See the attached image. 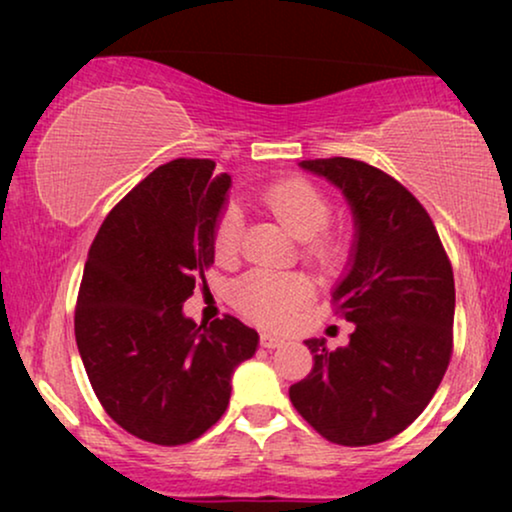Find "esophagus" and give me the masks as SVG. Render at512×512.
<instances>
[{"instance_id": "obj_1", "label": "esophagus", "mask_w": 512, "mask_h": 512, "mask_svg": "<svg viewBox=\"0 0 512 512\" xmlns=\"http://www.w3.org/2000/svg\"><path fill=\"white\" fill-rule=\"evenodd\" d=\"M261 345L268 347V349H275V347H279V345H284V338H282V335H277V333L263 331V333H261Z\"/></svg>"}]
</instances>
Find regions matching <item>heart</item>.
<instances>
[{
	"label": "heart",
	"mask_w": 512,
	"mask_h": 512,
	"mask_svg": "<svg viewBox=\"0 0 512 512\" xmlns=\"http://www.w3.org/2000/svg\"><path fill=\"white\" fill-rule=\"evenodd\" d=\"M261 202L268 212L298 240H310L307 254L314 263L333 265L342 254V244L333 235H321L333 216V205L324 191L307 179L293 177L265 188ZM242 242V214L226 207L214 226V254L221 263L233 261ZM312 298V284L303 275L256 268L244 272L230 286V300L244 317L265 326H284Z\"/></svg>",
	"instance_id": "obj_1"
}]
</instances>
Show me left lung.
<instances>
[{
    "label": "left lung",
    "instance_id": "1",
    "mask_svg": "<svg viewBox=\"0 0 512 512\" xmlns=\"http://www.w3.org/2000/svg\"><path fill=\"white\" fill-rule=\"evenodd\" d=\"M300 167L333 181L352 205V268L331 303L354 331L338 349L305 340L314 366L289 398L335 445L384 443L422 415L450 366L452 263L422 202L387 172L340 156Z\"/></svg>",
    "mask_w": 512,
    "mask_h": 512
}]
</instances>
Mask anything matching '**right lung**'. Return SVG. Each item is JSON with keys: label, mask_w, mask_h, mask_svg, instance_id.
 Listing matches in <instances>:
<instances>
[{"label": "right lung", "mask_w": 512, "mask_h": 512, "mask_svg": "<svg viewBox=\"0 0 512 512\" xmlns=\"http://www.w3.org/2000/svg\"><path fill=\"white\" fill-rule=\"evenodd\" d=\"M209 158L153 170L107 214L90 244L74 335L97 401L153 445H186L219 422L230 375L258 333L223 314L195 324L181 307L214 263L230 177Z\"/></svg>", "instance_id": "obj_1"}]
</instances>
